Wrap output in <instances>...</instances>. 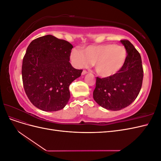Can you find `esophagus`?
<instances>
[{"label": "esophagus", "instance_id": "obj_1", "mask_svg": "<svg viewBox=\"0 0 161 161\" xmlns=\"http://www.w3.org/2000/svg\"><path fill=\"white\" fill-rule=\"evenodd\" d=\"M86 74H87V72L86 71V70H83L82 72V75H86Z\"/></svg>", "mask_w": 161, "mask_h": 161}]
</instances>
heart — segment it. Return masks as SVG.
I'll list each match as a JSON object with an SVG mask.
<instances>
[{
	"instance_id": "1",
	"label": "heart",
	"mask_w": 161,
	"mask_h": 161,
	"mask_svg": "<svg viewBox=\"0 0 161 161\" xmlns=\"http://www.w3.org/2000/svg\"><path fill=\"white\" fill-rule=\"evenodd\" d=\"M127 51L124 46L115 44L89 46L82 50H73L70 58L79 69L93 63L97 74L101 77H111L123 69L127 59Z\"/></svg>"
}]
</instances>
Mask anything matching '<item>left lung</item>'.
Here are the masks:
<instances>
[{
	"instance_id": "1",
	"label": "left lung",
	"mask_w": 161,
	"mask_h": 161,
	"mask_svg": "<svg viewBox=\"0 0 161 161\" xmlns=\"http://www.w3.org/2000/svg\"><path fill=\"white\" fill-rule=\"evenodd\" d=\"M127 51L125 65L118 74L108 78L97 77L93 99L108 110L118 111L132 103L142 87L143 69L139 52L128 40H121Z\"/></svg>"
}]
</instances>
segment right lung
<instances>
[{
  "instance_id": "obj_1",
  "label": "right lung",
  "mask_w": 161,
  "mask_h": 161,
  "mask_svg": "<svg viewBox=\"0 0 161 161\" xmlns=\"http://www.w3.org/2000/svg\"><path fill=\"white\" fill-rule=\"evenodd\" d=\"M72 45L47 35L29 45L22 64L25 93L37 108L44 111L63 109L70 97L69 86L81 75L70 61Z\"/></svg>"
}]
</instances>
